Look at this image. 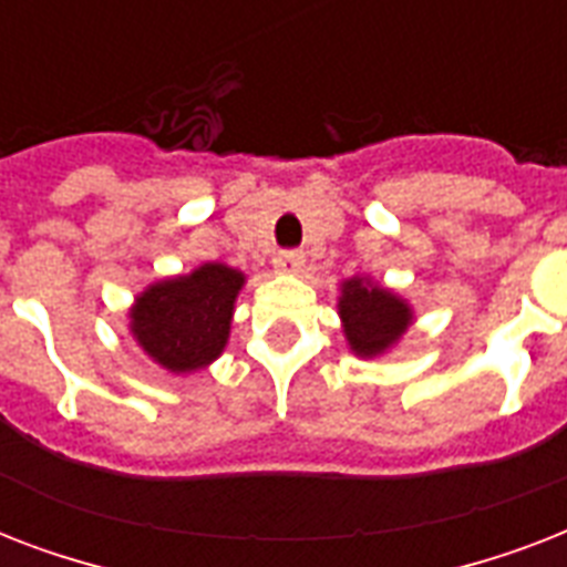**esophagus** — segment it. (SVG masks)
<instances>
[{"label":"esophagus","instance_id":"esophagus-1","mask_svg":"<svg viewBox=\"0 0 567 567\" xmlns=\"http://www.w3.org/2000/svg\"><path fill=\"white\" fill-rule=\"evenodd\" d=\"M302 265H306V256L297 252V249H282V252H276L274 267L279 274H300Z\"/></svg>","mask_w":567,"mask_h":567}]
</instances>
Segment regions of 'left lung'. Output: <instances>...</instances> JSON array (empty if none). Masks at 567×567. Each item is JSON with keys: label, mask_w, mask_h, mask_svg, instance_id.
Returning a JSON list of instances; mask_svg holds the SVG:
<instances>
[{"label": "left lung", "mask_w": 567, "mask_h": 567, "mask_svg": "<svg viewBox=\"0 0 567 567\" xmlns=\"http://www.w3.org/2000/svg\"><path fill=\"white\" fill-rule=\"evenodd\" d=\"M338 315L344 323L347 344L355 355L373 359L394 347L412 323L409 302L400 300L394 291L371 282L368 276H353L341 285Z\"/></svg>", "instance_id": "8db88e82"}]
</instances>
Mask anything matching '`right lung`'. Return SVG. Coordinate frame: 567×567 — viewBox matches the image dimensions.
I'll return each instance as SVG.
<instances>
[{
	"instance_id": "obj_1",
	"label": "right lung",
	"mask_w": 567,
	"mask_h": 567,
	"mask_svg": "<svg viewBox=\"0 0 567 567\" xmlns=\"http://www.w3.org/2000/svg\"><path fill=\"white\" fill-rule=\"evenodd\" d=\"M247 276L208 261L188 276L150 285L128 311V332L155 364L171 373L199 371L229 341L231 311Z\"/></svg>"
}]
</instances>
